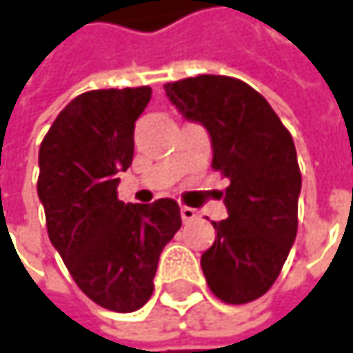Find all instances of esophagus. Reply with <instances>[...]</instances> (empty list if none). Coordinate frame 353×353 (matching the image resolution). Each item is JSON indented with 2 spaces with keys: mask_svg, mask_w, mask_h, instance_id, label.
Returning a JSON list of instances; mask_svg holds the SVG:
<instances>
[{
  "mask_svg": "<svg viewBox=\"0 0 353 353\" xmlns=\"http://www.w3.org/2000/svg\"><path fill=\"white\" fill-rule=\"evenodd\" d=\"M181 219H183V223H192V221H196L198 219V212L194 210V208H190V206H181Z\"/></svg>",
  "mask_w": 353,
  "mask_h": 353,
  "instance_id": "34e87169",
  "label": "esophagus"
}]
</instances>
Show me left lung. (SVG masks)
Wrapping results in <instances>:
<instances>
[{"label": "left lung", "instance_id": "1", "mask_svg": "<svg viewBox=\"0 0 353 353\" xmlns=\"http://www.w3.org/2000/svg\"><path fill=\"white\" fill-rule=\"evenodd\" d=\"M172 104L212 141V170L229 179V219L200 265L227 305L263 296L276 282L299 229L301 170L294 141L278 114L245 81L198 75L163 85Z\"/></svg>", "mask_w": 353, "mask_h": 353}]
</instances>
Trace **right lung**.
Returning <instances> with one entry per match:
<instances>
[{
	"label": "right lung",
	"mask_w": 353,
	"mask_h": 353,
	"mask_svg": "<svg viewBox=\"0 0 353 353\" xmlns=\"http://www.w3.org/2000/svg\"><path fill=\"white\" fill-rule=\"evenodd\" d=\"M149 100V85L85 92L61 110L38 151L48 239L81 292L116 313L151 299L159 255L181 227L172 198L118 200V172L132 163L134 122Z\"/></svg>",
	"instance_id": "obj_1"
}]
</instances>
